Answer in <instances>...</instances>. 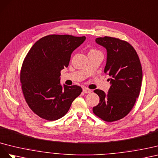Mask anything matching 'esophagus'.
I'll return each instance as SVG.
<instances>
[{"label":"esophagus","instance_id":"esophagus-1","mask_svg":"<svg viewBox=\"0 0 158 158\" xmlns=\"http://www.w3.org/2000/svg\"><path fill=\"white\" fill-rule=\"evenodd\" d=\"M83 93H91L92 91H91V89H88V88H83Z\"/></svg>","mask_w":158,"mask_h":158}]
</instances>
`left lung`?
I'll return each mask as SVG.
<instances>
[{"label":"left lung","mask_w":158,"mask_h":158,"mask_svg":"<svg viewBox=\"0 0 158 158\" xmlns=\"http://www.w3.org/2000/svg\"><path fill=\"white\" fill-rule=\"evenodd\" d=\"M95 42L106 49L105 73L110 77L111 85L106 94L94 90L100 102L93 111L110 123L124 118L133 108L141 89L142 66L136 50L127 42L109 36L97 38Z\"/></svg>","instance_id":"left-lung-1"}]
</instances>
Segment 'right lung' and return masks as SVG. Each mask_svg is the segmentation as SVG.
Masks as SVG:
<instances>
[{
    "label": "right lung",
    "instance_id": "right-lung-1",
    "mask_svg": "<svg viewBox=\"0 0 158 158\" xmlns=\"http://www.w3.org/2000/svg\"><path fill=\"white\" fill-rule=\"evenodd\" d=\"M85 39L71 35H46L26 55L20 71L22 92L31 110L41 118L60 119L82 92L77 85L62 86L60 72L68 67L72 52Z\"/></svg>",
    "mask_w": 158,
    "mask_h": 158
}]
</instances>
